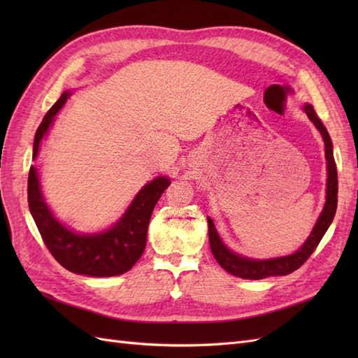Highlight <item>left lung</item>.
Returning a JSON list of instances; mask_svg holds the SVG:
<instances>
[{
	"label": "left lung",
	"instance_id": "obj_1",
	"mask_svg": "<svg viewBox=\"0 0 358 358\" xmlns=\"http://www.w3.org/2000/svg\"><path fill=\"white\" fill-rule=\"evenodd\" d=\"M305 112L313 122V125L318 128V131L324 138V146H326L329 179H327V201H326V206H324V210L320 215L317 225L313 227L308 241L297 252L288 257L262 259V262H259V259H249L241 255H236L234 252L230 251V249H227L225 245L221 242L218 233L215 230L213 221L208 218L210 251L216 262L220 263V266L234 276H239L243 279H263L268 276H284V275L292 273L300 266L305 264L306 259L312 255L313 251H315L318 243L322 239V236L326 234L327 229L334 218L336 208H338V170H336V162L333 157L331 138L327 133L326 127L322 125V122L320 121V117L317 116L315 110H313V107L310 104L305 106Z\"/></svg>",
	"mask_w": 358,
	"mask_h": 358
}]
</instances>
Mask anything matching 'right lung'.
<instances>
[{"instance_id":"1","label":"right lung","mask_w":358,"mask_h":358,"mask_svg":"<svg viewBox=\"0 0 358 358\" xmlns=\"http://www.w3.org/2000/svg\"><path fill=\"white\" fill-rule=\"evenodd\" d=\"M69 96L70 92H64L43 117L36 131L32 158L37 157L43 136L46 134L53 117L66 104ZM169 185L170 180L167 178L154 179L137 194L115 227L104 233L91 236L76 234L53 218L43 200L37 170L32 166L28 175V204L43 242L64 268L79 275L107 278L128 272L142 257L150 215L161 194Z\"/></svg>"}]
</instances>
